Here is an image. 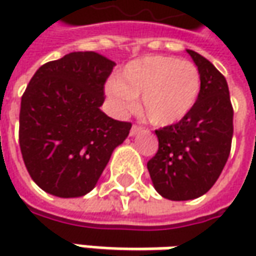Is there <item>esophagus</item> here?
I'll list each match as a JSON object with an SVG mask.
<instances>
[{
  "instance_id": "esophagus-1",
  "label": "esophagus",
  "mask_w": 256,
  "mask_h": 256,
  "mask_svg": "<svg viewBox=\"0 0 256 256\" xmlns=\"http://www.w3.org/2000/svg\"><path fill=\"white\" fill-rule=\"evenodd\" d=\"M140 131H141V126H140V125H132V128H131V131H130V135L134 136V135H136Z\"/></svg>"
}]
</instances>
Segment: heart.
I'll return each instance as SVG.
<instances>
[{"mask_svg":"<svg viewBox=\"0 0 256 256\" xmlns=\"http://www.w3.org/2000/svg\"><path fill=\"white\" fill-rule=\"evenodd\" d=\"M116 114L135 108L141 95L144 116L156 126H168L191 112L201 92L196 65L175 56L150 55L134 60L105 85Z\"/></svg>","mask_w":256,"mask_h":256,"instance_id":"obj_1","label":"heart"}]
</instances>
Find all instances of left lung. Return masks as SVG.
<instances>
[{
  "label": "left lung",
  "instance_id": "8db88e82",
  "mask_svg": "<svg viewBox=\"0 0 256 256\" xmlns=\"http://www.w3.org/2000/svg\"><path fill=\"white\" fill-rule=\"evenodd\" d=\"M201 74V92L180 122L155 131L160 148L146 166L156 192L188 201L210 191L231 151L234 111L225 76L198 52L186 50Z\"/></svg>",
  "mask_w": 256,
  "mask_h": 256
}]
</instances>
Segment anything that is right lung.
Instances as JSON below:
<instances>
[{"mask_svg": "<svg viewBox=\"0 0 256 256\" xmlns=\"http://www.w3.org/2000/svg\"><path fill=\"white\" fill-rule=\"evenodd\" d=\"M115 62L70 52L36 70L21 98L20 146L32 181L60 198L84 196L100 180L131 124L101 111Z\"/></svg>", "mask_w": 256, "mask_h": 256, "instance_id": "add662e5", "label": "right lung"}]
</instances>
